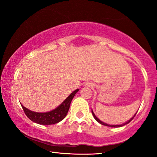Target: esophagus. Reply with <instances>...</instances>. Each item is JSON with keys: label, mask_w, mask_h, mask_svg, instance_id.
I'll use <instances>...</instances> for the list:
<instances>
[{"label": "esophagus", "mask_w": 157, "mask_h": 157, "mask_svg": "<svg viewBox=\"0 0 157 157\" xmlns=\"http://www.w3.org/2000/svg\"><path fill=\"white\" fill-rule=\"evenodd\" d=\"M86 86H91V84H89V83H86Z\"/></svg>", "instance_id": "34e87169"}]
</instances>
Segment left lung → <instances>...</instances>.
<instances>
[{
  "label": "left lung",
  "instance_id": "1",
  "mask_svg": "<svg viewBox=\"0 0 157 157\" xmlns=\"http://www.w3.org/2000/svg\"><path fill=\"white\" fill-rule=\"evenodd\" d=\"M91 112H92V114H93V116H94V119H95L96 121H97L98 123L99 124H102V125H104V126H109V127H114V128H117V127H121V126H124V125H126V124H128L129 123V122L132 121V120L134 119V117H135V116H136V113H135V114L134 115V117H133L132 119H130L129 120H128V121H127L126 122H125V123H124V124H119V125H110V124H106V123H104V122H103V121H101L100 119H98L97 117H96V116L95 115V113H94V111H93V110H92L91 109Z\"/></svg>",
  "mask_w": 157,
  "mask_h": 157
}]
</instances>
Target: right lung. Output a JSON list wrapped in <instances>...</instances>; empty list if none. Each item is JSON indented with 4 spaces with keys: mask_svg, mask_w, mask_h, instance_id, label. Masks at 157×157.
Returning a JSON list of instances; mask_svg holds the SVG:
<instances>
[{
    "mask_svg": "<svg viewBox=\"0 0 157 157\" xmlns=\"http://www.w3.org/2000/svg\"><path fill=\"white\" fill-rule=\"evenodd\" d=\"M78 90V89H77L73 91L59 106L48 112H35L25 108L23 106L22 104H21V105L25 115L32 121L36 124H41V125H51V124L59 123L66 117L69 110L71 102Z\"/></svg>",
    "mask_w": 157,
    "mask_h": 157,
    "instance_id": "obj_1",
    "label": "right lung"
}]
</instances>
